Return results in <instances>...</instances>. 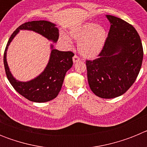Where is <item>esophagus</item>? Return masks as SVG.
Returning a JSON list of instances; mask_svg holds the SVG:
<instances>
[{"label":"esophagus","instance_id":"esophagus-1","mask_svg":"<svg viewBox=\"0 0 147 147\" xmlns=\"http://www.w3.org/2000/svg\"><path fill=\"white\" fill-rule=\"evenodd\" d=\"M73 61H74V62H79V61H80V58L79 57V56L75 54V55L74 56V57H73Z\"/></svg>","mask_w":147,"mask_h":147}]
</instances>
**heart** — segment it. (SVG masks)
<instances>
[{
  "label": "heart",
  "mask_w": 147,
  "mask_h": 147,
  "mask_svg": "<svg viewBox=\"0 0 147 147\" xmlns=\"http://www.w3.org/2000/svg\"><path fill=\"white\" fill-rule=\"evenodd\" d=\"M70 34L79 42V51L85 57L94 58L103 49L107 41L106 30L95 23H88L73 28ZM59 40L65 45H70L71 40L64 33L60 34Z\"/></svg>",
  "instance_id": "obj_1"
}]
</instances>
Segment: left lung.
Listing matches in <instances>:
<instances>
[{
  "mask_svg": "<svg viewBox=\"0 0 147 147\" xmlns=\"http://www.w3.org/2000/svg\"><path fill=\"white\" fill-rule=\"evenodd\" d=\"M110 23L107 41L98 57L86 60L88 84L102 98L120 96L136 80L142 65L141 38L131 24L121 18L106 15Z\"/></svg>",
  "mask_w": 147,
  "mask_h": 147,
  "instance_id": "1",
  "label": "left lung"
}]
</instances>
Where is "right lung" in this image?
Instances as JSON below:
<instances>
[{"instance_id": "1", "label": "right lung", "mask_w": 147, "mask_h": 147, "mask_svg": "<svg viewBox=\"0 0 147 147\" xmlns=\"http://www.w3.org/2000/svg\"><path fill=\"white\" fill-rule=\"evenodd\" d=\"M32 30L54 42L59 38L58 28L55 24L46 20L26 22L18 27L11 35L3 54V63L8 80L17 92L31 102H46L57 96L62 88L65 74L73 65L72 51H60L52 49L47 67L37 78L26 82L18 81L13 77L6 62V51L19 30ZM53 48V45H51Z\"/></svg>"}]
</instances>
